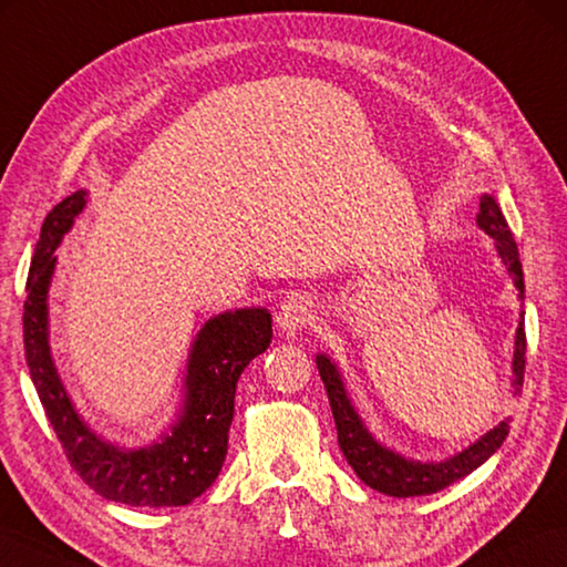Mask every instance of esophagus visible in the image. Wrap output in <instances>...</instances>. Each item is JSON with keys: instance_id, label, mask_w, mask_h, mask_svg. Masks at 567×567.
Wrapping results in <instances>:
<instances>
[{"instance_id": "esophagus-1", "label": "esophagus", "mask_w": 567, "mask_h": 567, "mask_svg": "<svg viewBox=\"0 0 567 567\" xmlns=\"http://www.w3.org/2000/svg\"><path fill=\"white\" fill-rule=\"evenodd\" d=\"M312 315V300L302 292L287 295L282 305L275 312V324L282 334H295L297 329L307 324V319Z\"/></svg>"}]
</instances>
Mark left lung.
Segmentation results:
<instances>
[{"label":"left lung","mask_w":567,"mask_h":567,"mask_svg":"<svg viewBox=\"0 0 567 567\" xmlns=\"http://www.w3.org/2000/svg\"><path fill=\"white\" fill-rule=\"evenodd\" d=\"M478 228L493 238L496 243V252L501 262L506 265V272L513 280V287L518 290V300L523 302L526 297V282H523V267L516 240L508 228L506 218L498 208V203L493 195H481V210L476 215ZM319 377H322L329 406H332V416L337 424V441L339 449L347 458L349 466L362 478L369 488L394 498H409V496H429V493H439L441 488L451 486V483L468 476L471 471H476L481 463H486L496 451L501 449L503 441L508 436V424L501 421L496 429H491L481 439L473 441L458 454L449 456L444 461H419L409 458L399 451L389 449L382 444L372 431L367 429L364 419L359 416L357 406L349 399V391L344 384V377L339 372V367L329 359L324 352L315 357ZM523 369H526V312L520 310L518 329H516V347H513V362H511V386L513 394H518L523 386Z\"/></svg>","instance_id":"1"}]
</instances>
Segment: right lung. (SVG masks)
Returning a JSON list of instances; mask_svg holds the SVG:
<instances>
[{"instance_id": "add662e5", "label": "right lung", "mask_w": 567, "mask_h": 567, "mask_svg": "<svg viewBox=\"0 0 567 567\" xmlns=\"http://www.w3.org/2000/svg\"><path fill=\"white\" fill-rule=\"evenodd\" d=\"M86 200L89 190L71 193L41 225L24 302L29 377L71 466L99 496L141 508L188 506L213 486L228 456L235 389L245 367L270 347L272 317L265 307H240L215 315L200 327L185 362L176 419L153 444L128 449L96 434L61 382L49 334L54 252L74 228Z\"/></svg>"}]
</instances>
